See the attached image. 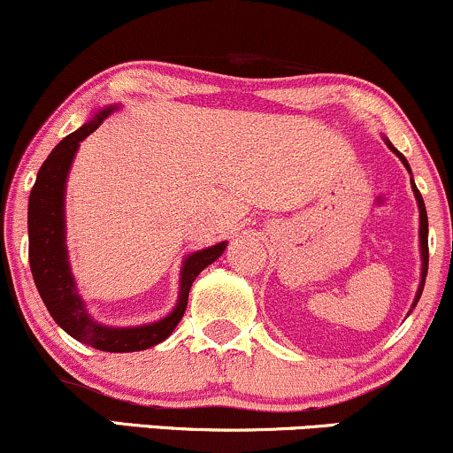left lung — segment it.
Returning <instances> with one entry per match:
<instances>
[{
    "instance_id": "obj_1",
    "label": "left lung",
    "mask_w": 453,
    "mask_h": 453,
    "mask_svg": "<svg viewBox=\"0 0 453 453\" xmlns=\"http://www.w3.org/2000/svg\"><path fill=\"white\" fill-rule=\"evenodd\" d=\"M386 143H388L390 150L395 151L396 156H399V160L403 162V165H405L407 171L411 173V168H410V165H407L405 156L399 154V150H395V147H392V143H390L388 139H386ZM411 189H413V196H416L418 209H419V250H422V280H419L416 299H413V306H411V308H416L418 299H419V296H422V291H424V282H426V274H428V217H426V206H424L422 194L418 192V188H416V183H413V179H411Z\"/></svg>"
}]
</instances>
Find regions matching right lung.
Returning <instances> with one entry per match:
<instances>
[{
    "mask_svg": "<svg viewBox=\"0 0 453 453\" xmlns=\"http://www.w3.org/2000/svg\"><path fill=\"white\" fill-rule=\"evenodd\" d=\"M118 105L105 107L95 113L90 122L65 137L46 157L35 185L29 196V264L34 274L35 287L40 297L46 303L48 312L63 331L71 337L88 344L103 352H137L160 344L173 334L174 326L183 319L188 308L189 288L196 276L206 265L219 259L227 242H219L215 247L196 250L183 259L181 279H179V299L177 306L165 319L150 325L139 326H107L96 323L86 310L84 299L80 297L75 279L71 274L67 257V244H65V185L67 174L78 151L80 141H84L90 133L101 127V122Z\"/></svg>",
    "mask_w": 453,
    "mask_h": 453,
    "instance_id": "1",
    "label": "right lung"
}]
</instances>
